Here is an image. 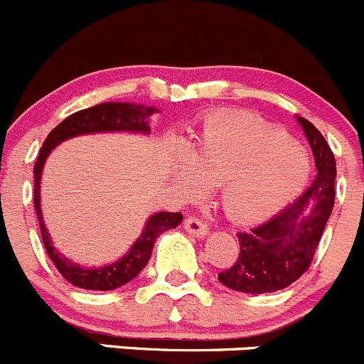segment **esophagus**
I'll return each mask as SVG.
<instances>
[{
  "label": "esophagus",
  "instance_id": "34e87169",
  "mask_svg": "<svg viewBox=\"0 0 364 364\" xmlns=\"http://www.w3.org/2000/svg\"><path fill=\"white\" fill-rule=\"evenodd\" d=\"M183 228L196 237H205L208 232L207 225H205L200 218H196V215H189V218H186V221H183Z\"/></svg>",
  "mask_w": 364,
  "mask_h": 364
}]
</instances>
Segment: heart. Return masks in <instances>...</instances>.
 <instances>
[{"mask_svg":"<svg viewBox=\"0 0 364 364\" xmlns=\"http://www.w3.org/2000/svg\"><path fill=\"white\" fill-rule=\"evenodd\" d=\"M311 161L283 127L244 111H215L191 149L178 150L175 183L183 194L218 183L223 210L235 223H257L304 189Z\"/></svg>","mask_w":364,"mask_h":364,"instance_id":"1","label":"heart"}]
</instances>
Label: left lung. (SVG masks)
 <instances>
[{"mask_svg": "<svg viewBox=\"0 0 364 364\" xmlns=\"http://www.w3.org/2000/svg\"><path fill=\"white\" fill-rule=\"evenodd\" d=\"M313 157L316 177L311 186L269 221L239 232L237 262L219 272V282L244 294H269L287 289L309 269L326 223L334 207L336 161L318 129L297 117Z\"/></svg>", "mask_w": 364, "mask_h": 364, "instance_id": "8db88e82", "label": "left lung"}]
</instances>
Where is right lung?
<instances>
[{"mask_svg": "<svg viewBox=\"0 0 364 364\" xmlns=\"http://www.w3.org/2000/svg\"><path fill=\"white\" fill-rule=\"evenodd\" d=\"M156 111V107L136 106V104L129 102L97 104V106L81 109L65 118L61 124L49 132L41 152H38L37 163L33 168V201L38 225H41L42 240H44L49 258L56 265L60 274L74 287L86 290H114L134 279L143 271V267L149 264L157 237L166 230L177 228L182 223V214L181 212H157V214L150 215L139 239L132 244L131 250L120 260L104 265V267H81L79 264H74L58 253V250L53 246L51 237H49L48 228L44 225L41 210V181L46 159L61 141L81 134H95V132H141V134H149L150 124L146 122V118Z\"/></svg>", "mask_w": 364, "mask_h": 364, "instance_id": "add662e5", "label": "right lung"}]
</instances>
